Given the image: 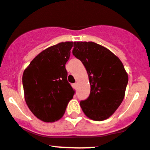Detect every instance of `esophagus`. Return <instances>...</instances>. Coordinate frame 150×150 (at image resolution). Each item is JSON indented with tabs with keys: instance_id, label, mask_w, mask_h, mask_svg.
Segmentation results:
<instances>
[{
	"instance_id": "34e87169",
	"label": "esophagus",
	"mask_w": 150,
	"mask_h": 150,
	"mask_svg": "<svg viewBox=\"0 0 150 150\" xmlns=\"http://www.w3.org/2000/svg\"><path fill=\"white\" fill-rule=\"evenodd\" d=\"M74 86H75V88H77V87H78V83H75V84H74Z\"/></svg>"
}]
</instances>
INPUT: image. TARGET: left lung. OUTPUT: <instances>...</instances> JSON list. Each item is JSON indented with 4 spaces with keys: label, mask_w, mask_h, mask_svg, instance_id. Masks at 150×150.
<instances>
[{
    "label": "left lung",
    "mask_w": 150,
    "mask_h": 150,
    "mask_svg": "<svg viewBox=\"0 0 150 150\" xmlns=\"http://www.w3.org/2000/svg\"><path fill=\"white\" fill-rule=\"evenodd\" d=\"M72 54L86 67L91 93L80 103L89 119L103 121L121 105L125 96L128 75L122 62L109 50L93 42H75Z\"/></svg>",
    "instance_id": "left-lung-1"
}]
</instances>
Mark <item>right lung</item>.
<instances>
[{"label": "right lung", "mask_w": 150, "mask_h": 150, "mask_svg": "<svg viewBox=\"0 0 150 150\" xmlns=\"http://www.w3.org/2000/svg\"><path fill=\"white\" fill-rule=\"evenodd\" d=\"M73 42L55 45L30 62L22 77L24 98L30 111L40 120L54 122L65 112L75 91L67 82L66 62Z\"/></svg>", "instance_id": "right-lung-1"}]
</instances>
